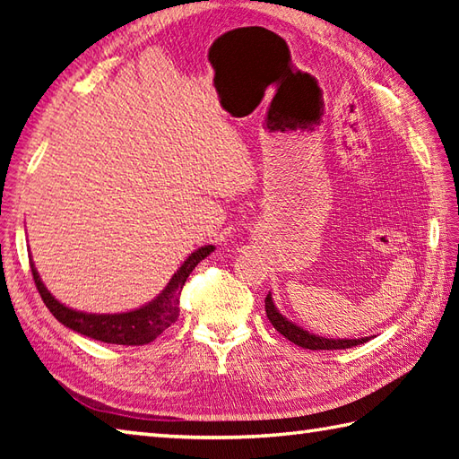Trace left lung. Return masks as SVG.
Masks as SVG:
<instances>
[{
	"label": "left lung",
	"mask_w": 459,
	"mask_h": 459,
	"mask_svg": "<svg viewBox=\"0 0 459 459\" xmlns=\"http://www.w3.org/2000/svg\"><path fill=\"white\" fill-rule=\"evenodd\" d=\"M266 304V316L270 319V324L274 325L276 331H280L281 335L290 339L291 343H296L298 347L311 349V351H319V349H349L355 345H363L370 337H359V339H327V337H319L316 333H309L304 327L296 325L294 321H290L286 316L280 314V309L276 307L274 299H272V294L268 291V296L264 299Z\"/></svg>",
	"instance_id": "1"
}]
</instances>
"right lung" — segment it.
Returning <instances> with one entry per match:
<instances>
[{
	"mask_svg": "<svg viewBox=\"0 0 459 459\" xmlns=\"http://www.w3.org/2000/svg\"><path fill=\"white\" fill-rule=\"evenodd\" d=\"M214 250L212 245H204L191 252L189 258L183 262L179 270L175 272L168 286L161 290V294L155 296L148 304H143L130 311H122V314H89V311L73 309L61 304L51 291L43 284L41 276L31 260V272L33 280L37 284L39 294H41L45 306L48 311L61 321L68 329L76 331V333L86 335L102 343L112 345H145L161 335L165 329L178 321L179 316V296L181 290L187 281L193 268L199 264L201 260L207 258Z\"/></svg>",
	"mask_w": 459,
	"mask_h": 459,
	"instance_id": "obj_1",
	"label": "right lung"
}]
</instances>
